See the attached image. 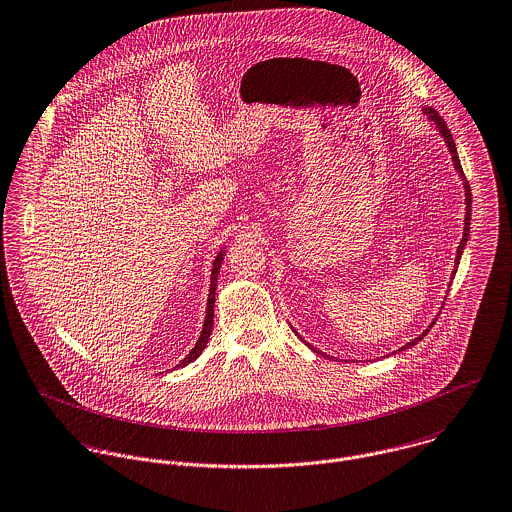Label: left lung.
<instances>
[{"instance_id": "obj_1", "label": "left lung", "mask_w": 512, "mask_h": 512, "mask_svg": "<svg viewBox=\"0 0 512 512\" xmlns=\"http://www.w3.org/2000/svg\"><path fill=\"white\" fill-rule=\"evenodd\" d=\"M428 116H430V120H434L436 122V126H438L439 134L443 136V140H445V144L449 147V151H451V159H453V165H455V169L459 171V175L463 177V181H465V175H463V169H461V163H459V155H457V149H455V142H453V136H451V132H449V128H447V124L443 122V118L439 116L438 112L434 110V108H426L424 110ZM465 185V203H467V213H465V228H463V238H461V242H459V248H457V258H455V264H459V260H461V252H463V246H465V242H467V238H469V222H471V189H469V183L465 181L463 183ZM453 276H455V272H453ZM436 323V321H434ZM432 323V325H434ZM432 325H430V329H432ZM430 329H426L418 339H414V341H410L408 345H404L400 351H404V349H408V347H414L418 341H422L426 335H428V331ZM313 349V347H311ZM315 351V349H313Z\"/></svg>"}]
</instances>
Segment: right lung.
I'll return each instance as SVG.
<instances>
[{
    "label": "right lung",
    "mask_w": 512,
    "mask_h": 512,
    "mask_svg": "<svg viewBox=\"0 0 512 512\" xmlns=\"http://www.w3.org/2000/svg\"><path fill=\"white\" fill-rule=\"evenodd\" d=\"M222 256H224V252L220 250L219 256L215 258V262H213V274H211V292H209V303H207V317H205V325H203V331H201V337H199V341H197V345L193 347V351L179 363L177 366H185L189 365V363H193L201 353H203V349L207 347V343H209V337H211V331H213V317H215V292H217V278H219V270L220 264H222ZM175 366V368H177Z\"/></svg>",
    "instance_id": "add662e5"
}]
</instances>
